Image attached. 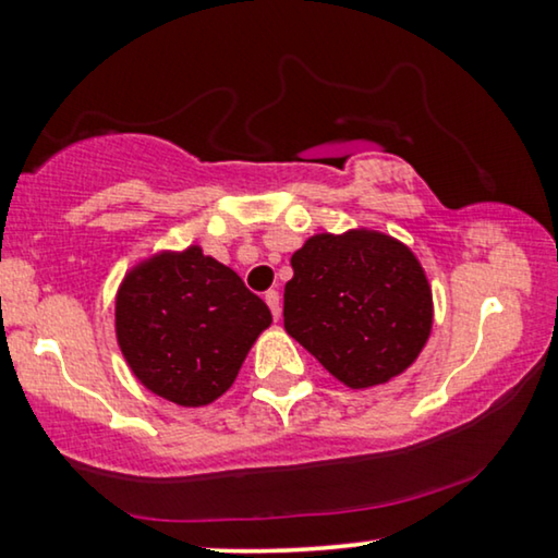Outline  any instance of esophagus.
<instances>
[{"label":"esophagus","mask_w":558,"mask_h":558,"mask_svg":"<svg viewBox=\"0 0 558 558\" xmlns=\"http://www.w3.org/2000/svg\"><path fill=\"white\" fill-rule=\"evenodd\" d=\"M265 303L270 305V313H272V318H280V295H278V290H268V293H265Z\"/></svg>","instance_id":"obj_1"}]
</instances>
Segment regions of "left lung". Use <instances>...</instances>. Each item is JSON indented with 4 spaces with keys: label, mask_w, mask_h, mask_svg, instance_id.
<instances>
[{
    "label": "left lung",
    "mask_w": 558,
    "mask_h": 558,
    "mask_svg": "<svg viewBox=\"0 0 558 558\" xmlns=\"http://www.w3.org/2000/svg\"><path fill=\"white\" fill-rule=\"evenodd\" d=\"M282 323L351 388L386 384L418 359L434 305L409 247L380 232L315 235L290 257Z\"/></svg>",
    "instance_id": "1"
}]
</instances>
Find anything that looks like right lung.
<instances>
[{
    "mask_svg": "<svg viewBox=\"0 0 558 558\" xmlns=\"http://www.w3.org/2000/svg\"><path fill=\"white\" fill-rule=\"evenodd\" d=\"M270 320L238 272L195 245L137 265L114 311L132 373L178 405H207L226 393Z\"/></svg>",
    "mask_w": 558,
    "mask_h": 558,
    "instance_id": "obj_1",
    "label": "right lung"
}]
</instances>
